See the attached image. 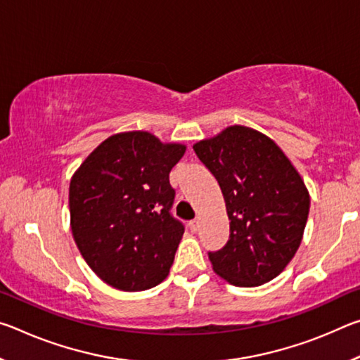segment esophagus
I'll list each match as a JSON object with an SVG mask.
<instances>
[{
  "instance_id": "1",
  "label": "esophagus",
  "mask_w": 360,
  "mask_h": 360,
  "mask_svg": "<svg viewBox=\"0 0 360 360\" xmlns=\"http://www.w3.org/2000/svg\"><path fill=\"white\" fill-rule=\"evenodd\" d=\"M198 219H193V221L188 222V229H191V231H197L198 230Z\"/></svg>"
}]
</instances>
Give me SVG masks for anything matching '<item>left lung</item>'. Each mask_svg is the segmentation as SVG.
<instances>
[{"instance_id": "8db88e82", "label": "left lung", "mask_w": 360, "mask_h": 360, "mask_svg": "<svg viewBox=\"0 0 360 360\" xmlns=\"http://www.w3.org/2000/svg\"><path fill=\"white\" fill-rule=\"evenodd\" d=\"M217 179L225 200L230 236L208 252L212 268L238 288L271 281L294 257L309 212V193L276 143L249 127H227L193 144Z\"/></svg>"}]
</instances>
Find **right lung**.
<instances>
[{
	"mask_svg": "<svg viewBox=\"0 0 360 360\" xmlns=\"http://www.w3.org/2000/svg\"><path fill=\"white\" fill-rule=\"evenodd\" d=\"M184 144L149 131L105 139L72 174L71 231L95 275L125 292L146 290L168 276L184 225L173 217L169 172Z\"/></svg>",
	"mask_w": 360,
	"mask_h": 360,
	"instance_id": "obj_1",
	"label": "right lung"
}]
</instances>
